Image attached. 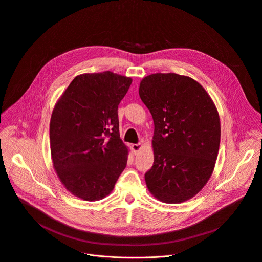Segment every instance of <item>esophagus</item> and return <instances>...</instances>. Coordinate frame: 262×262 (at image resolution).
Returning <instances> with one entry per match:
<instances>
[{
	"label": "esophagus",
	"mask_w": 262,
	"mask_h": 262,
	"mask_svg": "<svg viewBox=\"0 0 262 262\" xmlns=\"http://www.w3.org/2000/svg\"><path fill=\"white\" fill-rule=\"evenodd\" d=\"M142 144L141 143H139V144H132V150L134 151V154H138L140 150H141V148H142Z\"/></svg>",
	"instance_id": "esophagus-1"
}]
</instances>
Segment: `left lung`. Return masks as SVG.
<instances>
[{"mask_svg": "<svg viewBox=\"0 0 262 262\" xmlns=\"http://www.w3.org/2000/svg\"><path fill=\"white\" fill-rule=\"evenodd\" d=\"M139 94L155 122L147 188L167 204L188 201L212 175L221 141L217 110L201 84L177 73L150 74Z\"/></svg>", "mask_w": 262, "mask_h": 262, "instance_id": "left-lung-1", "label": "left lung"}]
</instances>
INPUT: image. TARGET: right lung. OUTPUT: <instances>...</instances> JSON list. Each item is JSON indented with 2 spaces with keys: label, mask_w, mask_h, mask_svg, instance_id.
I'll list each match as a JSON object with an SVG mask.
<instances>
[{
  "label": "right lung",
  "mask_w": 262,
  "mask_h": 262,
  "mask_svg": "<svg viewBox=\"0 0 262 262\" xmlns=\"http://www.w3.org/2000/svg\"><path fill=\"white\" fill-rule=\"evenodd\" d=\"M131 83L111 71L80 74L52 112L53 166L65 188L84 201L108 195L126 168L128 148L120 140L117 110Z\"/></svg>",
  "instance_id": "1"
}]
</instances>
